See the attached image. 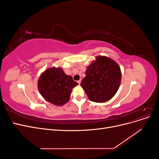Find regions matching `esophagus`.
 I'll list each match as a JSON object with an SVG mask.
<instances>
[{"instance_id":"obj_1","label":"esophagus","mask_w":159,"mask_h":159,"mask_svg":"<svg viewBox=\"0 0 159 159\" xmlns=\"http://www.w3.org/2000/svg\"><path fill=\"white\" fill-rule=\"evenodd\" d=\"M78 83L79 84H80V83H81V80H80L78 81Z\"/></svg>"}]
</instances>
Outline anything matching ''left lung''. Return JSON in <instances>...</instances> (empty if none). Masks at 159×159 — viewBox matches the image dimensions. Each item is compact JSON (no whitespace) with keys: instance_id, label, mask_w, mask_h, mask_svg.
Wrapping results in <instances>:
<instances>
[{"instance_id":"1","label":"left lung","mask_w":159,"mask_h":159,"mask_svg":"<svg viewBox=\"0 0 159 159\" xmlns=\"http://www.w3.org/2000/svg\"><path fill=\"white\" fill-rule=\"evenodd\" d=\"M85 75L80 85L89 99L96 103L111 99L121 84V72L118 64L106 56L96 57L87 68Z\"/></svg>"}]
</instances>
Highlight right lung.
<instances>
[{"label": "right lung", "mask_w": 159, "mask_h": 159, "mask_svg": "<svg viewBox=\"0 0 159 159\" xmlns=\"http://www.w3.org/2000/svg\"><path fill=\"white\" fill-rule=\"evenodd\" d=\"M78 85L61 68L54 67L43 72L38 81V90L42 97L58 106L68 102L72 89Z\"/></svg>", "instance_id": "1"}]
</instances>
